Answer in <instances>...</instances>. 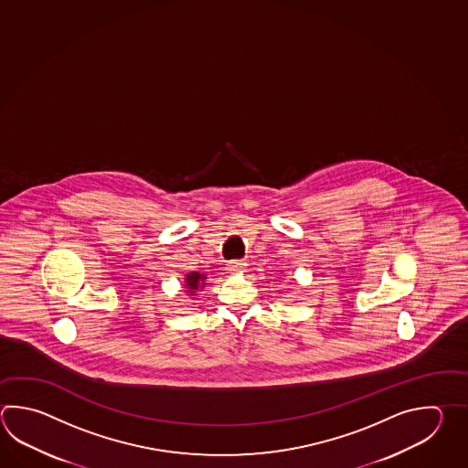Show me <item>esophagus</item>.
<instances>
[{"label": "esophagus", "mask_w": 468, "mask_h": 468, "mask_svg": "<svg viewBox=\"0 0 468 468\" xmlns=\"http://www.w3.org/2000/svg\"><path fill=\"white\" fill-rule=\"evenodd\" d=\"M245 267H247V263H243L239 260H231L229 263V273H239L245 270Z\"/></svg>", "instance_id": "obj_1"}]
</instances>
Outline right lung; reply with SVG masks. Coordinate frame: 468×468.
I'll list each match as a JSON object with an SVG mask.
<instances>
[{
	"instance_id": "right-lung-1",
	"label": "right lung",
	"mask_w": 468,
	"mask_h": 468,
	"mask_svg": "<svg viewBox=\"0 0 468 468\" xmlns=\"http://www.w3.org/2000/svg\"><path fill=\"white\" fill-rule=\"evenodd\" d=\"M205 280L207 277L205 275H201L198 271H191L185 278V286H186V292L190 293V295H195V292L201 288V286L205 285Z\"/></svg>"
}]
</instances>
